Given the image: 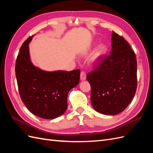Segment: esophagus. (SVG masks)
<instances>
[{"instance_id": "1", "label": "esophagus", "mask_w": 153, "mask_h": 153, "mask_svg": "<svg viewBox=\"0 0 153 153\" xmlns=\"http://www.w3.org/2000/svg\"><path fill=\"white\" fill-rule=\"evenodd\" d=\"M86 78H87V76H86V74L85 72L82 71L81 72V74H80V79L81 81H85L86 79Z\"/></svg>"}]
</instances>
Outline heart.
Wrapping results in <instances>:
<instances>
[{
    "instance_id": "b5f03b06",
    "label": "heart",
    "mask_w": 153,
    "mask_h": 153,
    "mask_svg": "<svg viewBox=\"0 0 153 153\" xmlns=\"http://www.w3.org/2000/svg\"><path fill=\"white\" fill-rule=\"evenodd\" d=\"M92 48V46H90L88 49L85 52L84 54L87 55L90 51H91ZM107 52V46L104 44H101L98 46L97 47L96 50H94L92 54V56L90 58V63L92 65H95L102 60V59L105 57Z\"/></svg>"
}]
</instances>
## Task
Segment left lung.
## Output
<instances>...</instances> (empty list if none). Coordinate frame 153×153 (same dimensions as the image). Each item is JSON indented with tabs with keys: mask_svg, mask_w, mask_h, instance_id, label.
<instances>
[{
	"mask_svg": "<svg viewBox=\"0 0 153 153\" xmlns=\"http://www.w3.org/2000/svg\"><path fill=\"white\" fill-rule=\"evenodd\" d=\"M112 50L87 74L91 103L101 114L116 115L131 103L137 87V61L127 41L112 32Z\"/></svg>",
	"mask_w": 153,
	"mask_h": 153,
	"instance_id": "1",
	"label": "left lung"
}]
</instances>
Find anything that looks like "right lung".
Returning a JSON list of instances; mask_svg holds the SVG:
<instances>
[{
  "instance_id": "obj_1",
  "label": "right lung",
  "mask_w": 153,
  "mask_h": 153,
  "mask_svg": "<svg viewBox=\"0 0 153 153\" xmlns=\"http://www.w3.org/2000/svg\"><path fill=\"white\" fill-rule=\"evenodd\" d=\"M30 37L22 45L15 64L19 94L28 110L44 119H54L65 112L69 91L79 82V69L48 72L34 66L31 61Z\"/></svg>"
}]
</instances>
